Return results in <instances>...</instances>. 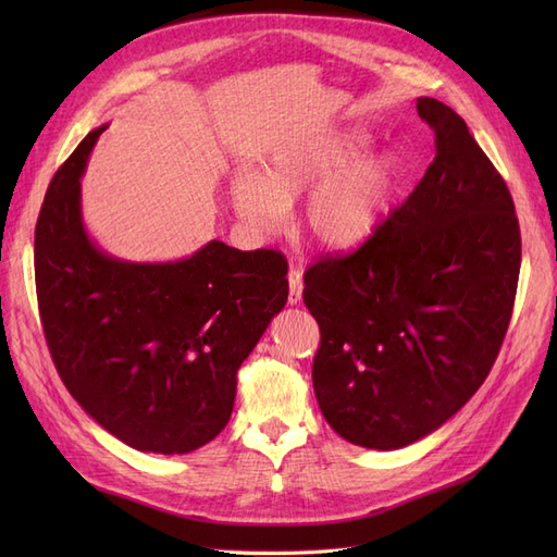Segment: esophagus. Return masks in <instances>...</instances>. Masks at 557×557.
Returning <instances> with one entry per match:
<instances>
[{"label": "esophagus", "instance_id": "esophagus-1", "mask_svg": "<svg viewBox=\"0 0 557 557\" xmlns=\"http://www.w3.org/2000/svg\"><path fill=\"white\" fill-rule=\"evenodd\" d=\"M288 283H290L288 301H290V307H295V305H299V301H301V293H305V281H301V269L297 264L290 267Z\"/></svg>", "mask_w": 557, "mask_h": 557}]
</instances>
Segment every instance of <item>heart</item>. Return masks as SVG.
Wrapping results in <instances>:
<instances>
[{
    "mask_svg": "<svg viewBox=\"0 0 557 557\" xmlns=\"http://www.w3.org/2000/svg\"><path fill=\"white\" fill-rule=\"evenodd\" d=\"M362 129H325L281 144L267 158L264 176L237 170L230 181L232 209L256 234H276L290 207L307 193L305 230L325 250H352L374 237L404 178L397 148L367 153Z\"/></svg>",
    "mask_w": 557,
    "mask_h": 557,
    "instance_id": "1",
    "label": "heart"
}]
</instances>
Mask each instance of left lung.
<instances>
[{
	"mask_svg": "<svg viewBox=\"0 0 557 557\" xmlns=\"http://www.w3.org/2000/svg\"><path fill=\"white\" fill-rule=\"evenodd\" d=\"M434 160L372 239L305 274L313 391L346 442L397 450L474 395L507 334L520 230L507 183L440 99L418 97Z\"/></svg>",
	"mask_w": 557,
	"mask_h": 557,
	"instance_id": "obj_1",
	"label": "left lung"
}]
</instances>
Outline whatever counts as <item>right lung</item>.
Masks as SVG:
<instances>
[{
    "label": "right lung",
    "instance_id": "1",
    "mask_svg": "<svg viewBox=\"0 0 557 557\" xmlns=\"http://www.w3.org/2000/svg\"><path fill=\"white\" fill-rule=\"evenodd\" d=\"M104 129L60 166L37 221L46 344L66 391L115 440L183 455L227 425L239 367L288 301V262L218 239L172 262L109 256L81 211V176Z\"/></svg>",
    "mask_w": 557,
    "mask_h": 557
}]
</instances>
